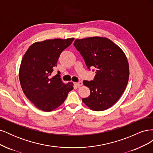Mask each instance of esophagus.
<instances>
[{
    "label": "esophagus",
    "mask_w": 153,
    "mask_h": 153,
    "mask_svg": "<svg viewBox=\"0 0 153 153\" xmlns=\"http://www.w3.org/2000/svg\"><path fill=\"white\" fill-rule=\"evenodd\" d=\"M74 84H75V85H76L77 87H80V86L82 85L83 83H82V81H79V82H74Z\"/></svg>",
    "instance_id": "34e87169"
}]
</instances>
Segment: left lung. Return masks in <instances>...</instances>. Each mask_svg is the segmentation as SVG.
<instances>
[{
    "mask_svg": "<svg viewBox=\"0 0 153 153\" xmlns=\"http://www.w3.org/2000/svg\"><path fill=\"white\" fill-rule=\"evenodd\" d=\"M74 46L89 70L96 68L93 80L83 82L91 93L82 101L94 111L109 108L118 101L128 84L129 64L126 55L112 41L101 37L76 39Z\"/></svg>",
    "mask_w": 153,
    "mask_h": 153,
    "instance_id": "1",
    "label": "left lung"
}]
</instances>
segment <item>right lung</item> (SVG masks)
I'll return each mask as SVG.
<instances>
[{
  "mask_svg": "<svg viewBox=\"0 0 153 153\" xmlns=\"http://www.w3.org/2000/svg\"><path fill=\"white\" fill-rule=\"evenodd\" d=\"M74 38L48 39L32 44L22 58L19 79L24 94L39 109L50 112L66 99L73 83L64 84L58 74L52 77L60 55Z\"/></svg>",
  "mask_w": 153,
  "mask_h": 153,
  "instance_id": "obj_1",
  "label": "right lung"
}]
</instances>
